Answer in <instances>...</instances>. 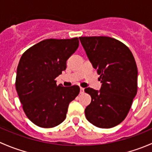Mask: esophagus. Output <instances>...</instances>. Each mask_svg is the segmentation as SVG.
<instances>
[{"instance_id":"obj_1","label":"esophagus","mask_w":152,"mask_h":152,"mask_svg":"<svg viewBox=\"0 0 152 152\" xmlns=\"http://www.w3.org/2000/svg\"><path fill=\"white\" fill-rule=\"evenodd\" d=\"M84 92H85V88H83V87H80V93H81V94L84 93Z\"/></svg>"}]
</instances>
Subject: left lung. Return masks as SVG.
<instances>
[{
    "label": "left lung",
    "mask_w": 152,
    "mask_h": 152,
    "mask_svg": "<svg viewBox=\"0 0 152 152\" xmlns=\"http://www.w3.org/2000/svg\"><path fill=\"white\" fill-rule=\"evenodd\" d=\"M81 43L100 75L99 90L85 89L91 96L86 118L99 128L118 125L126 117L137 90V67L131 50L109 37H81Z\"/></svg>",
    "instance_id": "8db88e82"
}]
</instances>
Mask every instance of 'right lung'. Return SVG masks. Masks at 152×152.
Masks as SVG:
<instances>
[{"mask_svg":"<svg viewBox=\"0 0 152 152\" xmlns=\"http://www.w3.org/2000/svg\"><path fill=\"white\" fill-rule=\"evenodd\" d=\"M79 45L77 37L44 39L20 59L16 90L24 113L38 126L52 128L63 122L69 104L79 95V86L65 87L55 80L66 69L67 59Z\"/></svg>","mask_w":152,"mask_h":152,"instance_id":"add662e5","label":"right lung"}]
</instances>
